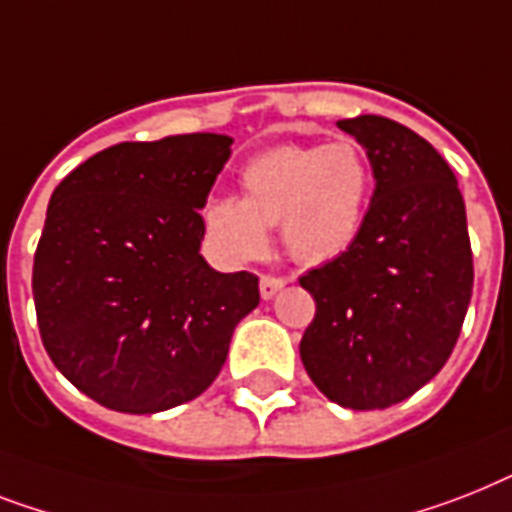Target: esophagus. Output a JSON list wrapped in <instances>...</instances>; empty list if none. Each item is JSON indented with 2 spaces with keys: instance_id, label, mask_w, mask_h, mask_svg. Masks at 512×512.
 <instances>
[{
  "instance_id": "34e87169",
  "label": "esophagus",
  "mask_w": 512,
  "mask_h": 512,
  "mask_svg": "<svg viewBox=\"0 0 512 512\" xmlns=\"http://www.w3.org/2000/svg\"><path fill=\"white\" fill-rule=\"evenodd\" d=\"M286 286V278L281 276H263L260 278V297L263 299H273L281 289Z\"/></svg>"
}]
</instances>
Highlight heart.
<instances>
[{"label": "heart", "instance_id": "heart-1", "mask_svg": "<svg viewBox=\"0 0 512 512\" xmlns=\"http://www.w3.org/2000/svg\"><path fill=\"white\" fill-rule=\"evenodd\" d=\"M242 199L215 197L205 205L210 244L234 263L268 252V228L281 226L297 263L326 265L352 244L365 226L373 194V168L350 139L323 147L268 149L242 168Z\"/></svg>", "mask_w": 512, "mask_h": 512}]
</instances>
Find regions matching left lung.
Wrapping results in <instances>:
<instances>
[{
    "label": "left lung",
    "mask_w": 512,
    "mask_h": 512,
    "mask_svg": "<svg viewBox=\"0 0 512 512\" xmlns=\"http://www.w3.org/2000/svg\"><path fill=\"white\" fill-rule=\"evenodd\" d=\"M371 160L376 189L350 252L299 278L315 318L299 357L336 405H397L442 371L473 292L465 202L429 141L397 120H339Z\"/></svg>",
    "instance_id": "8db88e82"
}]
</instances>
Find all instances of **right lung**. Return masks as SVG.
<instances>
[{
  "instance_id": "right-lung-1",
  "label": "right lung",
  "mask_w": 512,
  "mask_h": 512,
  "mask_svg": "<svg viewBox=\"0 0 512 512\" xmlns=\"http://www.w3.org/2000/svg\"><path fill=\"white\" fill-rule=\"evenodd\" d=\"M234 139L126 141L81 162L52 191L33 257L41 342L57 371L99 405L152 415L213 384L257 276L199 255V210Z\"/></svg>"
}]
</instances>
